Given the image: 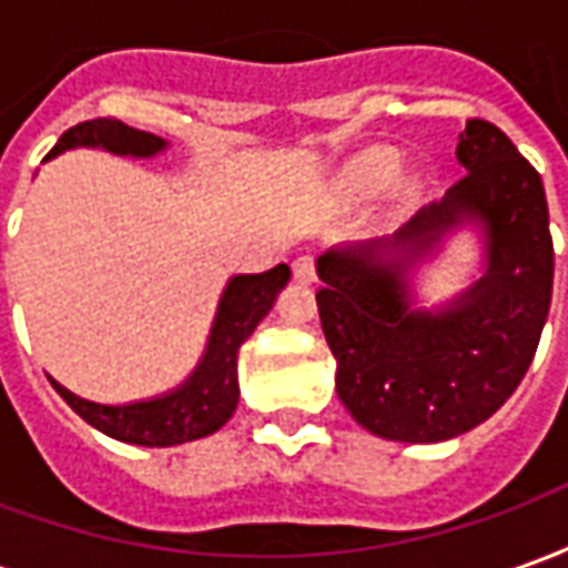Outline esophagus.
Wrapping results in <instances>:
<instances>
[{
  "label": "esophagus",
  "instance_id": "1",
  "mask_svg": "<svg viewBox=\"0 0 568 568\" xmlns=\"http://www.w3.org/2000/svg\"><path fill=\"white\" fill-rule=\"evenodd\" d=\"M292 273H295L297 283H313L316 280V261H313V255H297L292 261Z\"/></svg>",
  "mask_w": 568,
  "mask_h": 568
}]
</instances>
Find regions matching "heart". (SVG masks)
I'll use <instances>...</instances> for the list:
<instances>
[{"instance_id":"heart-1","label":"heart","mask_w":568,"mask_h":568,"mask_svg":"<svg viewBox=\"0 0 568 568\" xmlns=\"http://www.w3.org/2000/svg\"><path fill=\"white\" fill-rule=\"evenodd\" d=\"M398 173H402V158L393 149H371L353 161L346 173V185L349 191H356L358 197H374L393 185Z\"/></svg>"}]
</instances>
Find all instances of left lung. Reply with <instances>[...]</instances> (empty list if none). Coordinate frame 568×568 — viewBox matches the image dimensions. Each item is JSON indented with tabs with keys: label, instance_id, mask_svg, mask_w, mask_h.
Returning <instances> with one entry per match:
<instances>
[{
	"label": "left lung",
	"instance_id": "8db88e82",
	"mask_svg": "<svg viewBox=\"0 0 568 568\" xmlns=\"http://www.w3.org/2000/svg\"><path fill=\"white\" fill-rule=\"evenodd\" d=\"M468 173L393 243L320 258V320L337 358V395L358 426L432 444L493 417L536 356L554 288V243L541 175L484 118L456 145ZM463 217L488 227L490 271L440 314L406 304L400 271ZM405 247V262H383Z\"/></svg>",
	"mask_w": 568,
	"mask_h": 568
}]
</instances>
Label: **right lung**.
<instances>
[{
  "label": "right lung",
  "mask_w": 568,
  "mask_h": 568,
  "mask_svg": "<svg viewBox=\"0 0 568 568\" xmlns=\"http://www.w3.org/2000/svg\"><path fill=\"white\" fill-rule=\"evenodd\" d=\"M75 145H100L115 154H133V158H149L154 151H161L166 142L158 140L154 133L128 128L118 118H91L81 121L75 128H69L54 149L44 154L54 158L60 151L75 149ZM288 283V267L280 264L267 273H246L234 276L224 288L222 307L212 325L210 349L194 371V377L175 389V393L154 398V402H140V405L109 407L84 402L79 395L63 389L54 383V389L63 395L81 419H88L93 428H100L103 435L128 444H142V447H173L185 440L206 438L215 428H222L231 414L236 410L240 386H236V356L240 346L248 334L255 332L267 310L276 301V292Z\"/></svg>",
  "instance_id": "right-lung-1"
}]
</instances>
